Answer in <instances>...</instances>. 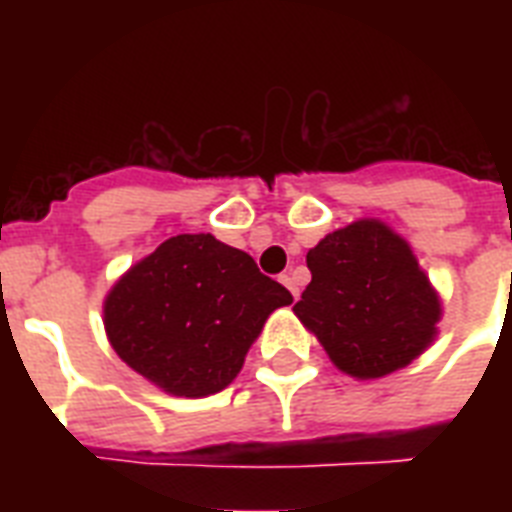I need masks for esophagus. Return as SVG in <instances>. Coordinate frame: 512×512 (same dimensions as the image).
Instances as JSON below:
<instances>
[{
	"mask_svg": "<svg viewBox=\"0 0 512 512\" xmlns=\"http://www.w3.org/2000/svg\"><path fill=\"white\" fill-rule=\"evenodd\" d=\"M279 281H281V284H284V287L289 289V292H292V297H295V300H297V297H300V289H297L295 279H292V273H281Z\"/></svg>",
	"mask_w": 512,
	"mask_h": 512,
	"instance_id": "1",
	"label": "esophagus"
}]
</instances>
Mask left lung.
<instances>
[{
    "label": "left lung",
    "mask_w": 512,
    "mask_h": 512,
    "mask_svg": "<svg viewBox=\"0 0 512 512\" xmlns=\"http://www.w3.org/2000/svg\"><path fill=\"white\" fill-rule=\"evenodd\" d=\"M305 260L311 284L292 311L340 372L380 380L438 337L441 297L388 223L361 217L327 233Z\"/></svg>",
    "instance_id": "8db88e82"
}]
</instances>
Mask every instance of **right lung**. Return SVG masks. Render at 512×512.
I'll list each match as a JSON object with an SVG mask.
<instances>
[{
    "label": "right lung",
    "mask_w": 512,
    "mask_h": 512,
    "mask_svg": "<svg viewBox=\"0 0 512 512\" xmlns=\"http://www.w3.org/2000/svg\"><path fill=\"white\" fill-rule=\"evenodd\" d=\"M292 303L255 260L212 233H180L108 289L103 327L116 356L180 398L228 388L276 308Z\"/></svg>",
    "instance_id": "1"
}]
</instances>
